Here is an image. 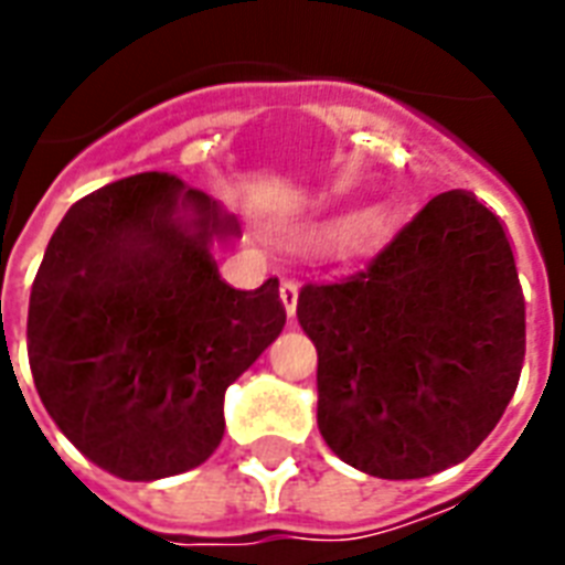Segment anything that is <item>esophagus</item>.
<instances>
[{"mask_svg": "<svg viewBox=\"0 0 565 565\" xmlns=\"http://www.w3.org/2000/svg\"><path fill=\"white\" fill-rule=\"evenodd\" d=\"M281 301L287 317H292L296 313V301H299V284L292 281V278H284L281 281Z\"/></svg>", "mask_w": 565, "mask_h": 565, "instance_id": "esophagus-1", "label": "esophagus"}]
</instances>
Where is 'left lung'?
I'll list each match as a JSON object with an SVG mask.
<instances>
[{
	"instance_id": "left-lung-1",
	"label": "left lung",
	"mask_w": 565,
	"mask_h": 565,
	"mask_svg": "<svg viewBox=\"0 0 565 565\" xmlns=\"http://www.w3.org/2000/svg\"><path fill=\"white\" fill-rule=\"evenodd\" d=\"M296 317L319 354V434L386 481L472 455L525 361L513 248L466 190L434 195L361 269L305 284Z\"/></svg>"
}]
</instances>
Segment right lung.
I'll list each match as a JSON object with an SVG mask.
<instances>
[{"label": "right lung", "mask_w": 565, "mask_h": 565, "mask_svg": "<svg viewBox=\"0 0 565 565\" xmlns=\"http://www.w3.org/2000/svg\"><path fill=\"white\" fill-rule=\"evenodd\" d=\"M239 222L170 172L84 195L49 239L29 301L40 402L87 460L126 481L195 469L225 390L281 334L278 278L234 290L213 243Z\"/></svg>", "instance_id": "add662e5"}]
</instances>
